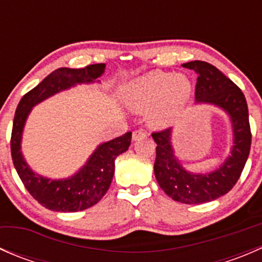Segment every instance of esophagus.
I'll use <instances>...</instances> for the list:
<instances>
[{"label": "esophagus", "mask_w": 262, "mask_h": 262, "mask_svg": "<svg viewBox=\"0 0 262 262\" xmlns=\"http://www.w3.org/2000/svg\"><path fill=\"white\" fill-rule=\"evenodd\" d=\"M146 136H147V133L143 130V129H137V130L133 132V139H134V141H137V139L144 138Z\"/></svg>", "instance_id": "obj_1"}]
</instances>
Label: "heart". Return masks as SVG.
Instances as JSON below:
<instances>
[{"instance_id": "1", "label": "heart", "mask_w": 262, "mask_h": 262, "mask_svg": "<svg viewBox=\"0 0 262 262\" xmlns=\"http://www.w3.org/2000/svg\"><path fill=\"white\" fill-rule=\"evenodd\" d=\"M191 96V82L184 75L153 71L126 86L124 99L130 109H149V121L166 126L181 114Z\"/></svg>"}]
</instances>
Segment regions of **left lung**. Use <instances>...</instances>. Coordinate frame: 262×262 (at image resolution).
<instances>
[{
    "label": "left lung",
    "instance_id": "8db88e82",
    "mask_svg": "<svg viewBox=\"0 0 262 262\" xmlns=\"http://www.w3.org/2000/svg\"><path fill=\"white\" fill-rule=\"evenodd\" d=\"M182 67L198 73L195 99L209 102L226 110L231 116L234 146L226 162L214 172L195 175L182 168L171 147V129L153 132L156 144L155 175L161 189L175 202L203 204L218 199L236 185L241 176L251 149L248 107L244 92L218 68L203 60H194Z\"/></svg>",
    "mask_w": 262,
    "mask_h": 262
}]
</instances>
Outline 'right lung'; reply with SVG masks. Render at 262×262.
Instances as JSON below:
<instances>
[{"label":"right lung","mask_w":262,"mask_h":262,"mask_svg":"<svg viewBox=\"0 0 262 262\" xmlns=\"http://www.w3.org/2000/svg\"><path fill=\"white\" fill-rule=\"evenodd\" d=\"M105 64L84 68H58L25 94L15 112L11 133V157L18 178L29 194L47 209L54 212H80L97 204L109 190L115 168V158L130 146L132 132L97 147L80 172L66 180H49L35 175L20 152L21 133L31 107L47 97L76 83L92 82L104 73Z\"/></svg>","instance_id":"right-lung-1"}]
</instances>
